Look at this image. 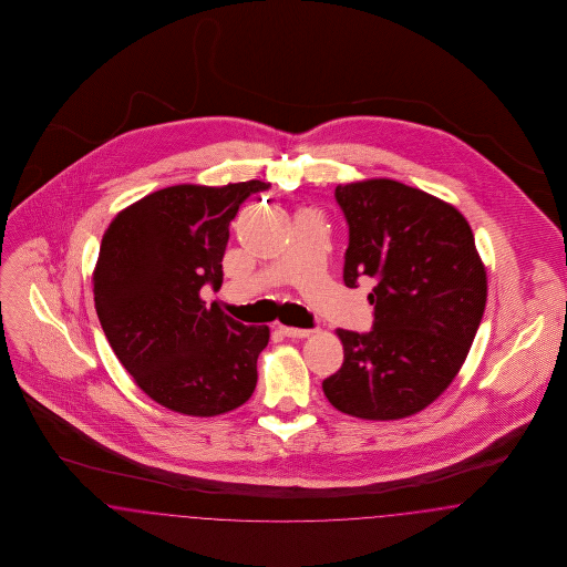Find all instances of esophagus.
<instances>
[{
    "label": "esophagus",
    "instance_id": "34e87169",
    "mask_svg": "<svg viewBox=\"0 0 567 567\" xmlns=\"http://www.w3.org/2000/svg\"><path fill=\"white\" fill-rule=\"evenodd\" d=\"M280 333L287 336V338H308L312 333V329H297V327L280 324Z\"/></svg>",
    "mask_w": 567,
    "mask_h": 567
}]
</instances>
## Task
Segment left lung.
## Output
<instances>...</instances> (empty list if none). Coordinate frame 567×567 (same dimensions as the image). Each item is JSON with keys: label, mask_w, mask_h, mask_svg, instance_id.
Wrapping results in <instances>:
<instances>
[{"label": "left lung", "mask_w": 567, "mask_h": 567, "mask_svg": "<svg viewBox=\"0 0 567 567\" xmlns=\"http://www.w3.org/2000/svg\"><path fill=\"white\" fill-rule=\"evenodd\" d=\"M349 225L344 282L372 278V331L338 329L342 368L323 380L333 408L370 421L404 419L457 377L486 303V271L467 220L398 181L336 187Z\"/></svg>", "instance_id": "obj_1"}]
</instances>
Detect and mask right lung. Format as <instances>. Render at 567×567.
<instances>
[{
  "label": "right lung",
  "mask_w": 567,
  "mask_h": 567,
  "mask_svg": "<svg viewBox=\"0 0 567 567\" xmlns=\"http://www.w3.org/2000/svg\"><path fill=\"white\" fill-rule=\"evenodd\" d=\"M268 189L261 181L176 185L110 223L93 274L95 310L112 351L157 404L216 416L252 395L270 329L234 321L199 291L220 287L229 223Z\"/></svg>",
  "instance_id": "right-lung-1"
}]
</instances>
